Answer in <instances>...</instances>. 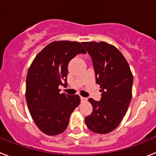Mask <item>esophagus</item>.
Returning <instances> with one entry per match:
<instances>
[{"mask_svg": "<svg viewBox=\"0 0 156 156\" xmlns=\"http://www.w3.org/2000/svg\"><path fill=\"white\" fill-rule=\"evenodd\" d=\"M87 100L86 98H83V97H80V101H81V102H84L85 101Z\"/></svg>", "mask_w": 156, "mask_h": 156, "instance_id": "esophagus-1", "label": "esophagus"}]
</instances>
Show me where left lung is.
Returning a JSON list of instances; mask_svg holds the SVG:
<instances>
[{
    "instance_id": "1",
    "label": "left lung",
    "mask_w": 156,
    "mask_h": 156,
    "mask_svg": "<svg viewBox=\"0 0 156 156\" xmlns=\"http://www.w3.org/2000/svg\"><path fill=\"white\" fill-rule=\"evenodd\" d=\"M82 44L91 58L101 92L100 101L89 99L93 111L86 116L85 122L94 133H108L126 115L132 98L133 75L125 58L114 46L105 42Z\"/></svg>"
}]
</instances>
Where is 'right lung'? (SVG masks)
I'll list each match as a JSON object with an SVG mask.
<instances>
[{
	"instance_id": "add662e5",
	"label": "right lung",
	"mask_w": 156,
	"mask_h": 156,
	"mask_svg": "<svg viewBox=\"0 0 156 156\" xmlns=\"http://www.w3.org/2000/svg\"><path fill=\"white\" fill-rule=\"evenodd\" d=\"M86 54L75 41H54L35 57L27 76L26 98L31 116L43 133L54 136L62 133L71 113L79 105V95L61 94L67 86L69 62L76 55Z\"/></svg>"
}]
</instances>
